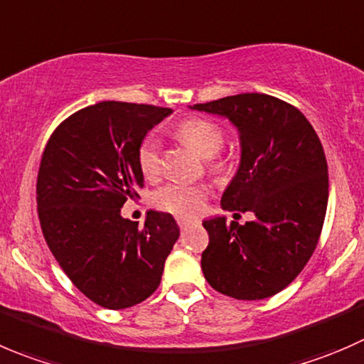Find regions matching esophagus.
I'll return each instance as SVG.
<instances>
[{
	"label": "esophagus",
	"instance_id": "1",
	"mask_svg": "<svg viewBox=\"0 0 364 364\" xmlns=\"http://www.w3.org/2000/svg\"><path fill=\"white\" fill-rule=\"evenodd\" d=\"M177 223H178V226H181V228L183 230V228H187V226H189V225H193V223H198V221H194V219L178 218V219H177Z\"/></svg>",
	"mask_w": 364,
	"mask_h": 364
}]
</instances>
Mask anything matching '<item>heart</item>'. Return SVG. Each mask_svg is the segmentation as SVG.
<instances>
[{"mask_svg": "<svg viewBox=\"0 0 364 364\" xmlns=\"http://www.w3.org/2000/svg\"><path fill=\"white\" fill-rule=\"evenodd\" d=\"M178 136L193 145L201 156L210 157V170L214 173H225L230 168V161L219 156V150L225 143V132L221 125L207 118H187L182 120L177 127ZM138 166L143 177L156 178L161 173V146L154 134L143 138L138 146ZM207 201V189L198 183L171 182L163 186L154 194V205L159 210L181 215V218H193L205 208Z\"/></svg>", "mask_w": 364, "mask_h": 364, "instance_id": "heart-1", "label": "heart"}]
</instances>
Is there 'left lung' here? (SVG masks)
I'll return each instance as SVG.
<instances>
[{"label":"left lung","mask_w":364,"mask_h":364,"mask_svg":"<svg viewBox=\"0 0 364 364\" xmlns=\"http://www.w3.org/2000/svg\"><path fill=\"white\" fill-rule=\"evenodd\" d=\"M193 109L226 117L239 131L240 164L221 207L255 214L246 225L203 221L205 279L233 299L274 296L299 276L318 244L329 198L322 143L297 107L265 93H240Z\"/></svg>","instance_id":"1"}]
</instances>
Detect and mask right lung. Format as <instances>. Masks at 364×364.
I'll list each match as a JSON object with an SVG mask.
<instances>
[{
  "label": "right lung",
  "mask_w": 364,
  "mask_h": 364,
  "mask_svg": "<svg viewBox=\"0 0 364 364\" xmlns=\"http://www.w3.org/2000/svg\"><path fill=\"white\" fill-rule=\"evenodd\" d=\"M170 107L104 100L55 129L42 154L37 207L42 233L75 289L107 309L152 296L181 230L173 215L150 210L145 225L120 208L138 196V146Z\"/></svg>",
  "instance_id": "right-lung-1"
}]
</instances>
